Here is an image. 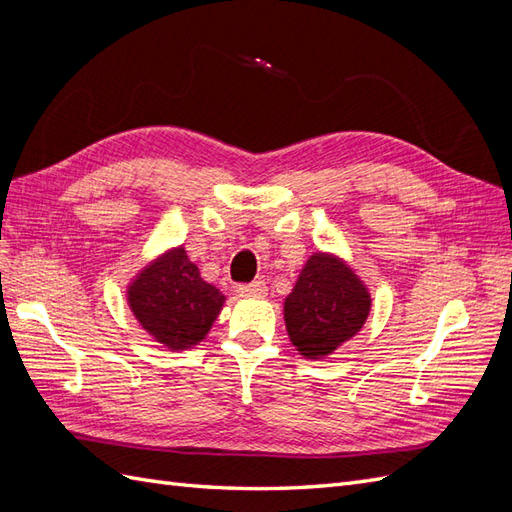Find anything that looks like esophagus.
I'll use <instances>...</instances> for the list:
<instances>
[{
  "mask_svg": "<svg viewBox=\"0 0 512 512\" xmlns=\"http://www.w3.org/2000/svg\"><path fill=\"white\" fill-rule=\"evenodd\" d=\"M239 292L245 294V297H267V284L265 282H252V284H243L239 286Z\"/></svg>",
  "mask_w": 512,
  "mask_h": 512,
  "instance_id": "1",
  "label": "esophagus"
}]
</instances>
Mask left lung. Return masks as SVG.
Wrapping results in <instances>:
<instances>
[{"label":"left lung","mask_w":512,"mask_h":512,"mask_svg":"<svg viewBox=\"0 0 512 512\" xmlns=\"http://www.w3.org/2000/svg\"><path fill=\"white\" fill-rule=\"evenodd\" d=\"M371 312L365 282L344 258L314 252L284 301V322L303 359L318 361L363 329Z\"/></svg>","instance_id":"obj_1"}]
</instances>
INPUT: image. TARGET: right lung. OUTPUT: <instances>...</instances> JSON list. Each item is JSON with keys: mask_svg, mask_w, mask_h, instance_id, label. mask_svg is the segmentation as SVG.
I'll use <instances>...</instances> for the list:
<instances>
[{"mask_svg": "<svg viewBox=\"0 0 512 512\" xmlns=\"http://www.w3.org/2000/svg\"><path fill=\"white\" fill-rule=\"evenodd\" d=\"M128 305L153 342L179 352L198 346L220 316L226 297L200 277L185 247H170L134 275Z\"/></svg>", "mask_w": 512, "mask_h": 512, "instance_id": "1", "label": "right lung"}]
</instances>
